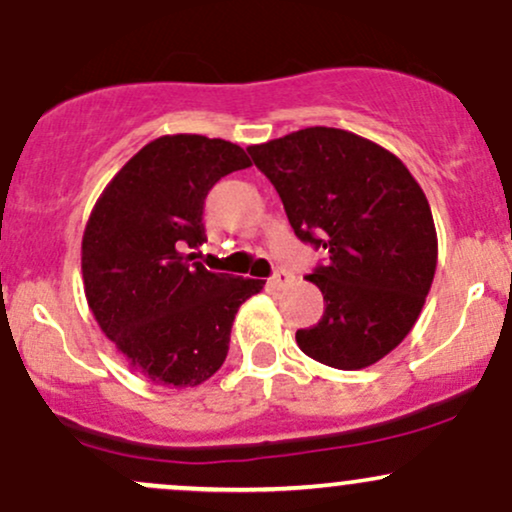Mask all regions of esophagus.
I'll return each instance as SVG.
<instances>
[{"mask_svg":"<svg viewBox=\"0 0 512 512\" xmlns=\"http://www.w3.org/2000/svg\"><path fill=\"white\" fill-rule=\"evenodd\" d=\"M293 281V274L286 272V269H276L272 274V279H269V284L274 286V289H284V286H289Z\"/></svg>","mask_w":512,"mask_h":512,"instance_id":"34e87169","label":"esophagus"}]
</instances>
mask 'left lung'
I'll return each mask as SVG.
<instances>
[{"instance_id":"1","label":"left lung","mask_w":512,"mask_h":512,"mask_svg":"<svg viewBox=\"0 0 512 512\" xmlns=\"http://www.w3.org/2000/svg\"><path fill=\"white\" fill-rule=\"evenodd\" d=\"M298 238L327 250L313 281L325 313L298 330L303 354L339 370L373 366L419 320L438 262L433 214L395 154L354 132L308 127L248 146Z\"/></svg>"}]
</instances>
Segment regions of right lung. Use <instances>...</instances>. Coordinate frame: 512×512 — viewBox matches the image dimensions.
Wrapping results in <instances>:
<instances>
[{
    "label": "right lung",
    "instance_id": "1",
    "mask_svg": "<svg viewBox=\"0 0 512 512\" xmlns=\"http://www.w3.org/2000/svg\"><path fill=\"white\" fill-rule=\"evenodd\" d=\"M250 166L238 144L158 137L110 180L86 223L88 308L129 366L158 385L195 387L226 361L238 308L264 281L209 272L197 260L204 199Z\"/></svg>",
    "mask_w": 512,
    "mask_h": 512
}]
</instances>
